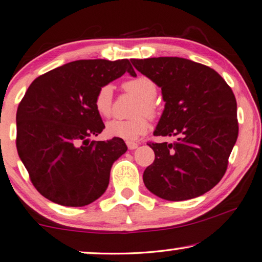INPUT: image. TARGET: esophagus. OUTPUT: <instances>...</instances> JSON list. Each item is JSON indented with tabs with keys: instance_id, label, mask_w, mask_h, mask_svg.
<instances>
[{
	"instance_id": "34e87169",
	"label": "esophagus",
	"mask_w": 262,
	"mask_h": 262,
	"mask_svg": "<svg viewBox=\"0 0 262 262\" xmlns=\"http://www.w3.org/2000/svg\"><path fill=\"white\" fill-rule=\"evenodd\" d=\"M126 145H127V147L130 150H135V149H137V147H138V143H136V142H126Z\"/></svg>"
}]
</instances>
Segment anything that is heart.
<instances>
[{
    "mask_svg": "<svg viewBox=\"0 0 262 262\" xmlns=\"http://www.w3.org/2000/svg\"><path fill=\"white\" fill-rule=\"evenodd\" d=\"M123 90L138 98L132 119H112L106 124L105 132L108 137L122 138L125 140H135L145 135L150 128V122L147 116L154 118L157 115V107L154 99L157 94V85L152 79L145 75L128 79L123 82ZM112 87L110 85L101 86L94 96L93 105L98 115L107 118L112 113Z\"/></svg>",
    "mask_w": 262,
    "mask_h": 262,
    "instance_id": "1",
    "label": "heart"
}]
</instances>
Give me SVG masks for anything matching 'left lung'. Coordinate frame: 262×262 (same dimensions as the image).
<instances>
[{
    "mask_svg": "<svg viewBox=\"0 0 262 262\" xmlns=\"http://www.w3.org/2000/svg\"><path fill=\"white\" fill-rule=\"evenodd\" d=\"M132 65L162 89L165 108L155 136L177 142L149 145L155 161L144 170L149 190L163 200L184 201L221 181L238 135L236 99L213 68L176 56L132 59Z\"/></svg>",
    "mask_w": 262,
    "mask_h": 262,
    "instance_id": "left-lung-1",
    "label": "left lung"
}]
</instances>
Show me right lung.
<instances>
[{
  "mask_svg": "<svg viewBox=\"0 0 262 262\" xmlns=\"http://www.w3.org/2000/svg\"><path fill=\"white\" fill-rule=\"evenodd\" d=\"M126 71L136 77L127 59L77 60L37 77L18 104V156L36 190L52 202L82 207L105 192L113 162L127 147L122 138L90 142L105 128L93 100Z\"/></svg>",
  "mask_w": 262,
  "mask_h": 262,
  "instance_id": "add662e5",
  "label": "right lung"
}]
</instances>
